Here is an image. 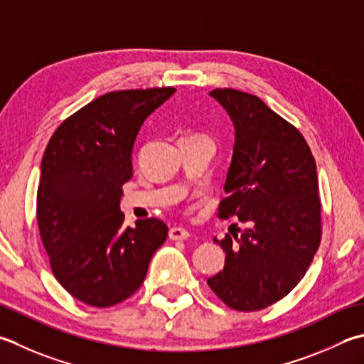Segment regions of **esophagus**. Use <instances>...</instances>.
I'll use <instances>...</instances> for the list:
<instances>
[{
    "label": "esophagus",
    "instance_id": "34e87169",
    "mask_svg": "<svg viewBox=\"0 0 364 364\" xmlns=\"http://www.w3.org/2000/svg\"><path fill=\"white\" fill-rule=\"evenodd\" d=\"M168 238L178 241V240H188L189 238V232L186 229H183V227H172V229L168 230Z\"/></svg>",
    "mask_w": 364,
    "mask_h": 364
}]
</instances>
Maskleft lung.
<instances>
[{
    "label": "left lung",
    "instance_id": "8db88e82",
    "mask_svg": "<svg viewBox=\"0 0 364 364\" xmlns=\"http://www.w3.org/2000/svg\"><path fill=\"white\" fill-rule=\"evenodd\" d=\"M211 97L235 126V145L220 219L238 218L247 229L216 240L225 252L223 272L208 286L229 308L265 309L296 287L322 238L317 167L294 124L257 96L216 88ZM237 225V224H235Z\"/></svg>",
    "mask_w": 364,
    "mask_h": 364
}]
</instances>
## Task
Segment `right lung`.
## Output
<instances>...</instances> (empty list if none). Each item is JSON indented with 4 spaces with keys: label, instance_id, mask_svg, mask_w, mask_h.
Wrapping results in <instances>:
<instances>
[{
    "label": "right lung",
    "instance_id": "right-lung-1",
    "mask_svg": "<svg viewBox=\"0 0 364 364\" xmlns=\"http://www.w3.org/2000/svg\"><path fill=\"white\" fill-rule=\"evenodd\" d=\"M175 88L112 91L60 124L42 156L38 225L56 279L95 308L129 298L167 238L161 219L123 227V184L144 121Z\"/></svg>",
    "mask_w": 364,
    "mask_h": 364
}]
</instances>
